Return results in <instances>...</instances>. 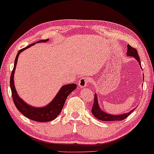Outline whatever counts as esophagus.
<instances>
[{
	"mask_svg": "<svg viewBox=\"0 0 154 154\" xmlns=\"http://www.w3.org/2000/svg\"><path fill=\"white\" fill-rule=\"evenodd\" d=\"M89 81L90 79H88V78H81L79 81V82H78V85H79L80 88H85L88 85V83H89Z\"/></svg>",
	"mask_w": 154,
	"mask_h": 154,
	"instance_id": "esophagus-1",
	"label": "esophagus"
}]
</instances>
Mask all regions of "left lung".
<instances>
[{
    "mask_svg": "<svg viewBox=\"0 0 154 154\" xmlns=\"http://www.w3.org/2000/svg\"><path fill=\"white\" fill-rule=\"evenodd\" d=\"M127 54L128 56H131V57H134L138 61L139 65L141 66V61L140 59H139L138 52H137V49L135 48H134L130 46L129 45H127ZM95 97H94V103L93 105V107H92L91 112L92 114L93 115V116L96 117L97 119H100V120L102 121H121L127 118V117L129 116L130 114L134 111V109L129 112L128 113L126 114H122V115H109L103 110H101L100 109L98 103H97V99L96 95L95 94Z\"/></svg>",
    "mask_w": 154,
    "mask_h": 154,
    "instance_id": "left-lung-1",
    "label": "left lung"
}]
</instances>
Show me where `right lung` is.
Returning a JSON list of instances; mask_svg holds the SVG:
<instances>
[{
  "label": "right lung",
  "instance_id": "right-lung-1",
  "mask_svg": "<svg viewBox=\"0 0 154 154\" xmlns=\"http://www.w3.org/2000/svg\"><path fill=\"white\" fill-rule=\"evenodd\" d=\"M48 40H49V39H42V40L37 42V43L45 42H47ZM33 45H35V43L23 48V49H20L17 52V54L15 57V63H14L13 69L11 73L10 84H11L12 97H13L14 104H15L16 108L18 109L24 116L27 117L29 119H32V120L36 122H46L51 121L57 118V117L61 113V110H62L63 105H64L65 101L67 98L68 95L76 88L77 85L74 84V83L63 85L60 89L59 92L56 95L54 99L51 101V103H49L47 106L41 107V108H37V107L29 106L27 104H26L21 98H20V97L17 94V92L15 91V85H14L13 81V76L15 69V66L17 64V58H18V56L20 55V52H22L23 50H25V49H27V48L30 47Z\"/></svg>",
  "mask_w": 154,
  "mask_h": 154
}]
</instances>
